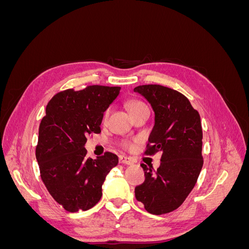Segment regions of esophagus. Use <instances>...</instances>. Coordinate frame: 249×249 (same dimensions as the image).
<instances>
[{"label":"esophagus","instance_id":"34e87169","mask_svg":"<svg viewBox=\"0 0 249 249\" xmlns=\"http://www.w3.org/2000/svg\"><path fill=\"white\" fill-rule=\"evenodd\" d=\"M119 163L126 164V165H132V164H134V161L131 159V158H129V157L120 156V157H119Z\"/></svg>","mask_w":249,"mask_h":249}]
</instances>
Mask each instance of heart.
Returning <instances> with one entry per match:
<instances>
[{
    "label": "heart",
    "mask_w": 249,
    "mask_h": 249,
    "mask_svg": "<svg viewBox=\"0 0 249 249\" xmlns=\"http://www.w3.org/2000/svg\"><path fill=\"white\" fill-rule=\"evenodd\" d=\"M145 107H146L145 105L143 104L142 102H140V101H130L129 103H127V108H129V110H130V112H131V114H132V113H134L135 111L140 110V109L145 108ZM109 115H110V109H107L106 111H105L104 116H103V120H104V122H106V120H107L108 117H109ZM123 145H124V147H127V148L133 147L132 143L126 142V141L123 142Z\"/></svg>",
    "instance_id": "1"
}]
</instances>
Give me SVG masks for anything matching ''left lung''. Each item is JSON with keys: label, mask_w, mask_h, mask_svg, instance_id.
<instances>
[{"label": "left lung", "mask_w": 249, "mask_h": 249, "mask_svg": "<svg viewBox=\"0 0 249 249\" xmlns=\"http://www.w3.org/2000/svg\"><path fill=\"white\" fill-rule=\"evenodd\" d=\"M134 91L144 97L155 112V125L145 154L162 153L161 165L156 171L141 164L145 180L135 188V196L148 213L166 214L184 202L202 168L200 116L177 90L142 85Z\"/></svg>", "instance_id": "obj_1"}]
</instances>
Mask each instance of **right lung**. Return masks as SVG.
Here are the masks:
<instances>
[{"mask_svg": "<svg viewBox=\"0 0 249 249\" xmlns=\"http://www.w3.org/2000/svg\"><path fill=\"white\" fill-rule=\"evenodd\" d=\"M120 87L92 85L74 91L67 89L49 102L39 125L36 160L48 191L59 205L74 213L94 207L102 186L118 157L106 153L87 158L89 134H100L101 124Z\"/></svg>", "mask_w": 249, "mask_h": 249, "instance_id": "obj_1", "label": "right lung"}]
</instances>
